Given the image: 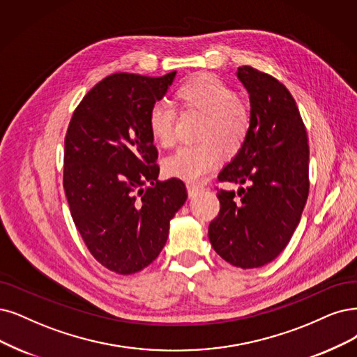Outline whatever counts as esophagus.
<instances>
[{"label": "esophagus", "mask_w": 357, "mask_h": 357, "mask_svg": "<svg viewBox=\"0 0 357 357\" xmlns=\"http://www.w3.org/2000/svg\"><path fill=\"white\" fill-rule=\"evenodd\" d=\"M187 190H188V195L194 197V195L199 194L200 191H203V187L197 185V183H192V182H187Z\"/></svg>", "instance_id": "obj_1"}]
</instances>
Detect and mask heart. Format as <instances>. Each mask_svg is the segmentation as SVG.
Returning a JSON list of instances; mask_svg holds the SVG:
<instances>
[{"instance_id":"b5f03b06","label":"heart","mask_w":357,"mask_h":357,"mask_svg":"<svg viewBox=\"0 0 357 357\" xmlns=\"http://www.w3.org/2000/svg\"><path fill=\"white\" fill-rule=\"evenodd\" d=\"M175 100L181 112L203 114L195 134L200 142L181 145L166 157L163 166L167 175L195 182L219 163L220 151L234 155L241 150L252 128V110L236 97L234 88L212 75L183 82L175 91ZM175 123L174 109L162 102L151 105L147 126L154 142L170 147L175 141Z\"/></svg>"}]
</instances>
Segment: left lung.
<instances>
[{
	"mask_svg": "<svg viewBox=\"0 0 357 357\" xmlns=\"http://www.w3.org/2000/svg\"><path fill=\"white\" fill-rule=\"evenodd\" d=\"M250 96L252 128L218 179L245 185L218 191L220 210L208 225L215 252L231 265L253 269L278 256L298 225L309 195L306 126L289 91L250 66L236 70Z\"/></svg>",
	"mask_w": 357,
	"mask_h": 357,
	"instance_id": "left-lung-1",
	"label": "left lung"
}]
</instances>
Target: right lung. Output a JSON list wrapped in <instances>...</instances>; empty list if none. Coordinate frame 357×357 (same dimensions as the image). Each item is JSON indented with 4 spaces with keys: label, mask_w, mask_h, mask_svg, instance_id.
<instances>
[{
    "label": "right lung",
    "mask_w": 357,
    "mask_h": 357,
    "mask_svg": "<svg viewBox=\"0 0 357 357\" xmlns=\"http://www.w3.org/2000/svg\"><path fill=\"white\" fill-rule=\"evenodd\" d=\"M175 75L104 77L79 102L64 138L63 187L73 222L94 259L119 275L160 255L169 222L188 197L181 179L158 181L147 126Z\"/></svg>",
    "instance_id": "1"
}]
</instances>
